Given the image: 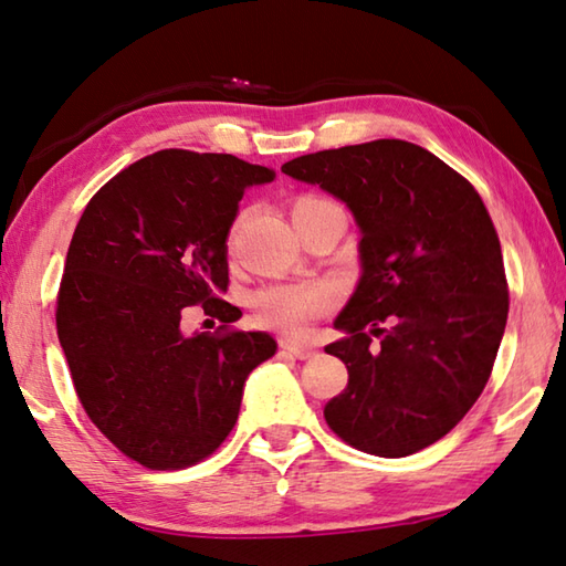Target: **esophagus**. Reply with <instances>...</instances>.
Masks as SVG:
<instances>
[{
  "mask_svg": "<svg viewBox=\"0 0 566 566\" xmlns=\"http://www.w3.org/2000/svg\"><path fill=\"white\" fill-rule=\"evenodd\" d=\"M281 349L291 352V355L297 357V359H311V357H315V349H313L311 345L293 343V339H281Z\"/></svg>",
  "mask_w": 566,
  "mask_h": 566,
  "instance_id": "obj_1",
  "label": "esophagus"
}]
</instances>
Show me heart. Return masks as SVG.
Returning <instances> with one entry per match:
<instances>
[{
	"mask_svg": "<svg viewBox=\"0 0 566 566\" xmlns=\"http://www.w3.org/2000/svg\"><path fill=\"white\" fill-rule=\"evenodd\" d=\"M337 207L335 201L315 195H303L293 201V221L297 223L313 211ZM247 214H239L229 229V243L237 241ZM339 303V291L327 281L307 283H269L251 295L253 315L259 325L279 329L283 335H307L319 317L333 313Z\"/></svg>",
	"mask_w": 566,
	"mask_h": 566,
	"instance_id": "heart-1",
	"label": "heart"
}]
</instances>
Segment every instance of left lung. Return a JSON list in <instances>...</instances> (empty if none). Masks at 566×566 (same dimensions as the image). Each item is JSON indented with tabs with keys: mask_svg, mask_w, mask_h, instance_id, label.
<instances>
[{
	"mask_svg": "<svg viewBox=\"0 0 566 566\" xmlns=\"http://www.w3.org/2000/svg\"><path fill=\"white\" fill-rule=\"evenodd\" d=\"M285 175L343 199L361 231V279L327 355L347 365L325 421L352 449L403 458L471 411L507 323L500 239L463 175L407 140L295 157ZM380 345H374V337Z\"/></svg>",
	"mask_w": 566,
	"mask_h": 566,
	"instance_id": "obj_1",
	"label": "left lung"
}]
</instances>
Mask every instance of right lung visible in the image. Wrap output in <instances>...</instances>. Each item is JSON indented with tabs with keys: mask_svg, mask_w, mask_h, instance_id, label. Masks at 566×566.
Here are the masks:
<instances>
[{
	"mask_svg": "<svg viewBox=\"0 0 566 566\" xmlns=\"http://www.w3.org/2000/svg\"><path fill=\"white\" fill-rule=\"evenodd\" d=\"M273 177L233 155L159 150L95 191L73 231L59 343L88 419L150 471L214 453L239 419L243 381L275 355L271 335L231 327L241 311L219 297L243 189ZM191 304L224 325L185 336Z\"/></svg>",
	"mask_w": 566,
	"mask_h": 566,
	"instance_id": "right-lung-1",
	"label": "right lung"
}]
</instances>
